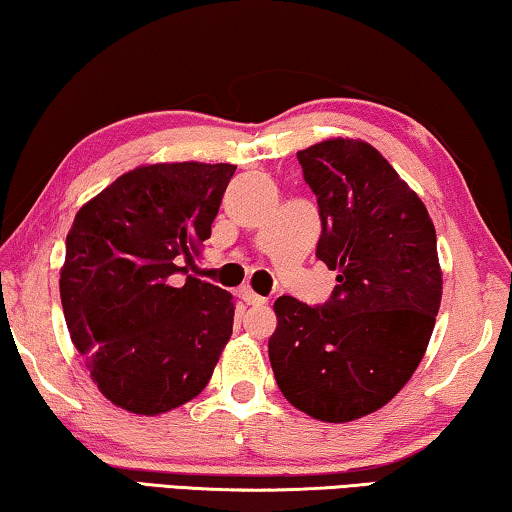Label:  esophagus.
<instances>
[{
	"instance_id": "1",
	"label": "esophagus",
	"mask_w": 512,
	"mask_h": 512,
	"mask_svg": "<svg viewBox=\"0 0 512 512\" xmlns=\"http://www.w3.org/2000/svg\"><path fill=\"white\" fill-rule=\"evenodd\" d=\"M240 298L247 302V305H254V307H261V305H265V302H268V298H263V295L254 293V291H251V288H242Z\"/></svg>"
}]
</instances>
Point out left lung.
<instances>
[{"label": "left lung", "mask_w": 512, "mask_h": 512, "mask_svg": "<svg viewBox=\"0 0 512 512\" xmlns=\"http://www.w3.org/2000/svg\"><path fill=\"white\" fill-rule=\"evenodd\" d=\"M318 198L316 256L337 270L332 298L274 302L268 342L279 390L307 416L351 422L379 411L416 372L441 307L436 231L425 203L360 138L298 152Z\"/></svg>", "instance_id": "8db88e82"}]
</instances>
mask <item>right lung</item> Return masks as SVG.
I'll list each match as a JSON object with an SVG mask.
<instances>
[{"label": "right lung", "mask_w": 512, "mask_h": 512, "mask_svg": "<svg viewBox=\"0 0 512 512\" xmlns=\"http://www.w3.org/2000/svg\"><path fill=\"white\" fill-rule=\"evenodd\" d=\"M233 164L164 161L117 177L80 207L59 270L71 342L101 395L136 416L198 397L233 335L235 300L196 277Z\"/></svg>", "instance_id": "obj_1"}]
</instances>
